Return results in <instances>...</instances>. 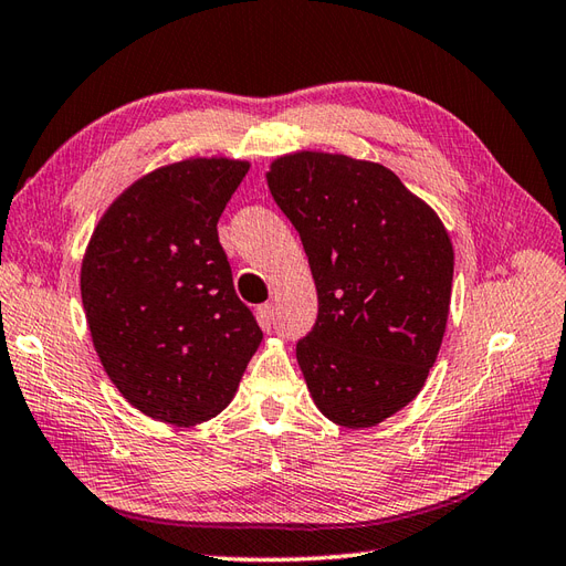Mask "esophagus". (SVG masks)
<instances>
[{
	"label": "esophagus",
	"mask_w": 566,
	"mask_h": 566,
	"mask_svg": "<svg viewBox=\"0 0 566 566\" xmlns=\"http://www.w3.org/2000/svg\"><path fill=\"white\" fill-rule=\"evenodd\" d=\"M258 321H260V325L263 327H272V323H274V306L272 303H263V306L258 308Z\"/></svg>",
	"instance_id": "34e87169"
}]
</instances>
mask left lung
<instances>
[{
  "mask_svg": "<svg viewBox=\"0 0 566 566\" xmlns=\"http://www.w3.org/2000/svg\"><path fill=\"white\" fill-rule=\"evenodd\" d=\"M270 193L298 231L317 321L296 344L315 407L370 428L421 392L444 337L454 251L434 210L378 163L277 157Z\"/></svg>",
  "mask_w": 566,
  "mask_h": 566,
  "instance_id": "1",
  "label": "left lung"
}]
</instances>
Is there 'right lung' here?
<instances>
[{
	"mask_svg": "<svg viewBox=\"0 0 566 566\" xmlns=\"http://www.w3.org/2000/svg\"><path fill=\"white\" fill-rule=\"evenodd\" d=\"M249 167L191 157L145 174L85 249L81 298L95 352L124 399L155 421L196 426L220 413L263 342L217 237Z\"/></svg>",
	"mask_w": 566,
	"mask_h": 566,
	"instance_id": "add662e5",
	"label": "right lung"
}]
</instances>
